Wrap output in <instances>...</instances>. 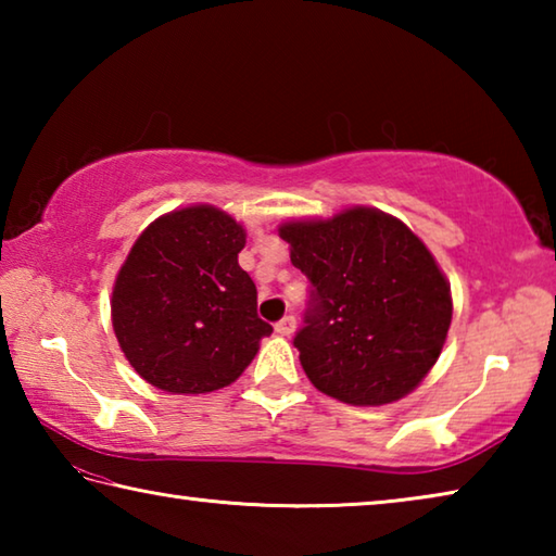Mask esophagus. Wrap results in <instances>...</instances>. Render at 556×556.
<instances>
[{"label": "esophagus", "instance_id": "esophagus-1", "mask_svg": "<svg viewBox=\"0 0 556 556\" xmlns=\"http://www.w3.org/2000/svg\"><path fill=\"white\" fill-rule=\"evenodd\" d=\"M294 328H296V318L291 314H287L285 318H281V321L275 324V331L279 336H291V333H294Z\"/></svg>", "mask_w": 556, "mask_h": 556}]
</instances>
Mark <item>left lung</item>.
I'll return each mask as SVG.
<instances>
[{
  "instance_id": "8db88e82",
  "label": "left lung",
  "mask_w": 556,
  "mask_h": 556,
  "mask_svg": "<svg viewBox=\"0 0 556 556\" xmlns=\"http://www.w3.org/2000/svg\"><path fill=\"white\" fill-rule=\"evenodd\" d=\"M291 265L308 279L294 336L306 378L357 407L402 400L439 361L451 326V287L427 244L402 220L348 208L279 228Z\"/></svg>"
}]
</instances>
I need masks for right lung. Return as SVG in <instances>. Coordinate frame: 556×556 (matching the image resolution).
I'll use <instances>...</instances> for the list:
<instances>
[{
  "mask_svg": "<svg viewBox=\"0 0 556 556\" xmlns=\"http://www.w3.org/2000/svg\"><path fill=\"white\" fill-rule=\"evenodd\" d=\"M244 228L213 205L156 218L131 244L112 289V328L142 378L172 394L235 382L271 326L238 265Z\"/></svg>",
  "mask_w": 556,
  "mask_h": 556,
  "instance_id": "add662e5",
  "label": "right lung"
}]
</instances>
